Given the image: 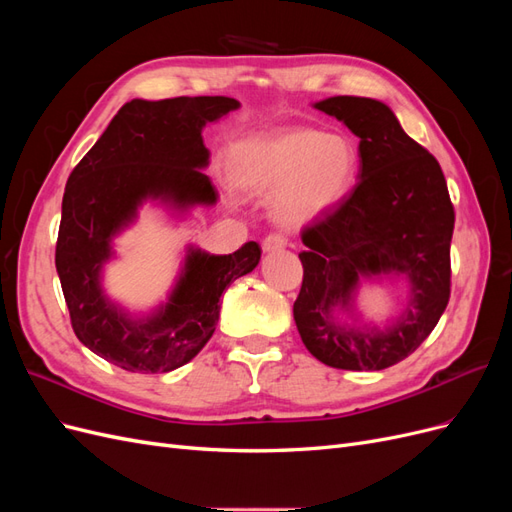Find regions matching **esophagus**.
<instances>
[{"instance_id": "obj_1", "label": "esophagus", "mask_w": 512, "mask_h": 512, "mask_svg": "<svg viewBox=\"0 0 512 512\" xmlns=\"http://www.w3.org/2000/svg\"><path fill=\"white\" fill-rule=\"evenodd\" d=\"M288 245V239L282 235H269L265 241H262V250L265 252H277V250H284Z\"/></svg>"}]
</instances>
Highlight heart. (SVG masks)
<instances>
[{"mask_svg": "<svg viewBox=\"0 0 512 512\" xmlns=\"http://www.w3.org/2000/svg\"><path fill=\"white\" fill-rule=\"evenodd\" d=\"M230 179L252 194H271V215L286 228L327 218L350 196L359 156L348 136L294 128L237 143Z\"/></svg>", "mask_w": 512, "mask_h": 512, "instance_id": "obj_1", "label": "heart"}]
</instances>
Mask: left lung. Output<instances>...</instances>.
Returning <instances> with one entry per match:
<instances>
[{
  "instance_id": "left-lung-1",
  "label": "left lung",
  "mask_w": 512,
  "mask_h": 512,
  "mask_svg": "<svg viewBox=\"0 0 512 512\" xmlns=\"http://www.w3.org/2000/svg\"><path fill=\"white\" fill-rule=\"evenodd\" d=\"M361 138L359 183L344 205L303 230V284L292 314L305 348L335 369L378 371L404 361L436 329L451 297L455 211L438 160L380 100L314 104ZM363 279H406L405 312L386 328L361 325ZM337 313L353 320L339 321Z\"/></svg>"
}]
</instances>
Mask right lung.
<instances>
[{"label":"right lung","instance_id":"right-lung-1","mask_svg":"<svg viewBox=\"0 0 512 512\" xmlns=\"http://www.w3.org/2000/svg\"><path fill=\"white\" fill-rule=\"evenodd\" d=\"M237 108L235 98L224 96L132 100L72 170L55 267L76 337L104 361L134 374H166L190 363L215 331L224 288L256 269L262 254L256 241L224 256L190 245L166 303L147 316L130 314L102 288L104 265L115 258L113 239L147 200L177 215L218 203L203 173L209 166L203 128Z\"/></svg>","mask_w":512,"mask_h":512}]
</instances>
